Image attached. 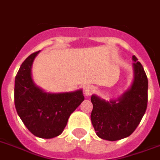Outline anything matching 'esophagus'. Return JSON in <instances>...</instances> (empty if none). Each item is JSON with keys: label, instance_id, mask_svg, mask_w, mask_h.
I'll return each mask as SVG.
<instances>
[{"label": "esophagus", "instance_id": "34e87169", "mask_svg": "<svg viewBox=\"0 0 160 160\" xmlns=\"http://www.w3.org/2000/svg\"><path fill=\"white\" fill-rule=\"evenodd\" d=\"M93 92H94V88H93L92 86H87V87L84 88V93L87 96L91 95Z\"/></svg>", "mask_w": 160, "mask_h": 160}]
</instances>
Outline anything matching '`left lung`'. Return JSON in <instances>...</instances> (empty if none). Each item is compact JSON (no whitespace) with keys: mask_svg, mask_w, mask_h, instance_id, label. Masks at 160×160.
<instances>
[{"mask_svg":"<svg viewBox=\"0 0 160 160\" xmlns=\"http://www.w3.org/2000/svg\"><path fill=\"white\" fill-rule=\"evenodd\" d=\"M132 83L116 99L106 101L93 94L91 121L98 138L116 141L127 138L135 131L145 114L148 82L142 64L132 56Z\"/></svg>","mask_w":160,"mask_h":160,"instance_id":"obj_1","label":"left lung"}]
</instances>
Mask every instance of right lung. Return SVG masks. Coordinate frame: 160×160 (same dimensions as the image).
Wrapping results in <instances>:
<instances>
[{
    "instance_id": "add662e5",
    "label": "right lung",
    "mask_w": 160,
    "mask_h": 160,
    "mask_svg": "<svg viewBox=\"0 0 160 160\" xmlns=\"http://www.w3.org/2000/svg\"><path fill=\"white\" fill-rule=\"evenodd\" d=\"M39 51L22 62L15 78L14 102L17 112L30 132L40 138L62 134L71 114L84 100L82 90L47 93L32 78V66Z\"/></svg>"
}]
</instances>
